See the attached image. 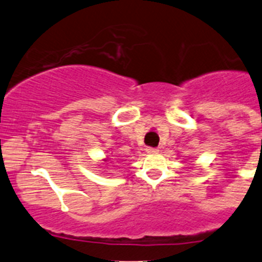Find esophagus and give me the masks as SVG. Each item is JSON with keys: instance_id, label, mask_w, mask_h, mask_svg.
I'll return each mask as SVG.
<instances>
[{"instance_id": "obj_1", "label": "esophagus", "mask_w": 262, "mask_h": 262, "mask_svg": "<svg viewBox=\"0 0 262 262\" xmlns=\"http://www.w3.org/2000/svg\"><path fill=\"white\" fill-rule=\"evenodd\" d=\"M146 150H147V153H150V155H155V153H158V148L147 147Z\"/></svg>"}]
</instances>
